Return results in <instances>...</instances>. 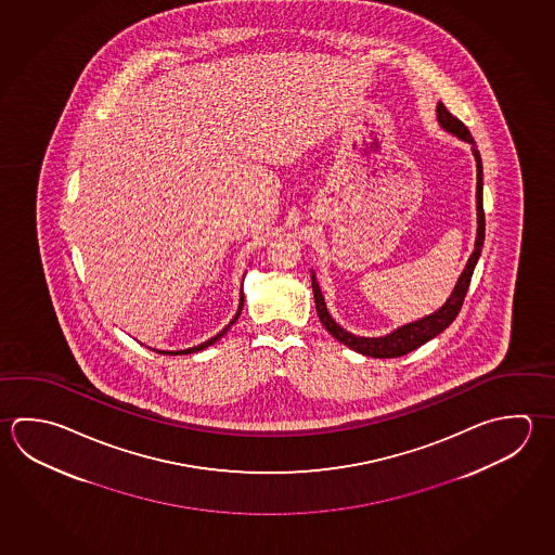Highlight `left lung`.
<instances>
[{
  "label": "left lung",
  "instance_id": "obj_1",
  "mask_svg": "<svg viewBox=\"0 0 555 555\" xmlns=\"http://www.w3.org/2000/svg\"><path fill=\"white\" fill-rule=\"evenodd\" d=\"M436 119L440 122L443 131L454 134L462 141L472 144V152H474L475 162H477V190H475V199H477V236H475V248L469 260L465 263L464 272L457 278L454 292L446 299L442 307L433 314H426L423 319L414 321V323L403 324L399 328H395L393 333L385 334V336H377V338H370V336H356V334L348 333L340 324L334 321L326 302H324L323 292L317 282V275H311L313 280L314 305H317V313L324 328L333 334L338 343L348 346L353 352L370 356V358H399L404 353L413 352L418 346L424 343L433 340L434 336L442 333L443 328H448L450 324L454 323L455 317L460 313L462 305H464L465 293L472 282L474 275L475 263L481 256V248H483L485 241V212H483V164H481V156L475 146L474 137L472 132L467 131L464 122L454 117L452 113L443 107V103L436 105Z\"/></svg>",
  "mask_w": 555,
  "mask_h": 555
}]
</instances>
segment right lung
I'll return each instance as SVG.
<instances>
[{"label": "right lung", "mask_w": 555, "mask_h": 555, "mask_svg": "<svg viewBox=\"0 0 555 555\" xmlns=\"http://www.w3.org/2000/svg\"><path fill=\"white\" fill-rule=\"evenodd\" d=\"M242 307H244V293H242L241 289V302H238V311H236V314L232 317L231 323L227 324L224 328H222L221 333L217 334V336H212L211 340H207V343L199 344V346H193V348H188V350H176V352H166V350H154V352L158 353H170V356H183V353H195L199 352V350H205L207 346H211V344L217 343L219 338H222V334L227 333L229 328H231L232 324L236 323V319L241 317L242 313Z\"/></svg>", "instance_id": "add662e5"}]
</instances>
